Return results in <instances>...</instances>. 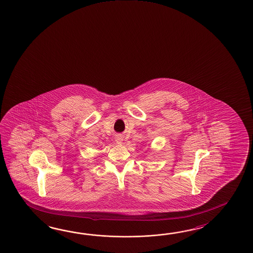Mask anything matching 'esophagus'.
<instances>
[{
  "mask_svg": "<svg viewBox=\"0 0 253 253\" xmlns=\"http://www.w3.org/2000/svg\"><path fill=\"white\" fill-rule=\"evenodd\" d=\"M116 141H117V143H121V142H122V138L117 137V138H116Z\"/></svg>",
  "mask_w": 253,
  "mask_h": 253,
  "instance_id": "esophagus-1",
  "label": "esophagus"
}]
</instances>
